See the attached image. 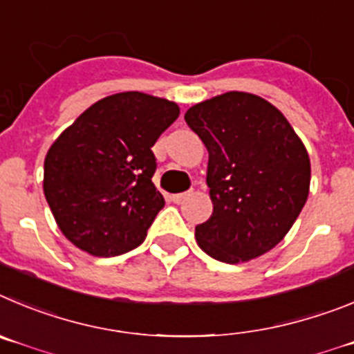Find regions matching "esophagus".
<instances>
[{
  "label": "esophagus",
  "instance_id": "34e87169",
  "mask_svg": "<svg viewBox=\"0 0 354 354\" xmlns=\"http://www.w3.org/2000/svg\"><path fill=\"white\" fill-rule=\"evenodd\" d=\"M190 196V192H181V194H174L173 197H171V199H173V203H176V205H180V203H183L185 199H187V197Z\"/></svg>",
  "mask_w": 354,
  "mask_h": 354
}]
</instances>
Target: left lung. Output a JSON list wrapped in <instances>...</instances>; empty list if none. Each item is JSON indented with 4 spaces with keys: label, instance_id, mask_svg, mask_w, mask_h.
Here are the masks:
<instances>
[{
    "label": "left lung",
    "instance_id": "8db88e82",
    "mask_svg": "<svg viewBox=\"0 0 354 354\" xmlns=\"http://www.w3.org/2000/svg\"><path fill=\"white\" fill-rule=\"evenodd\" d=\"M185 122L209 155L213 213L196 225L199 247L229 264L272 250L307 201L310 160L304 142L275 106L243 91L196 104Z\"/></svg>",
    "mask_w": 354,
    "mask_h": 354
}]
</instances>
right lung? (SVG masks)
<instances>
[{"mask_svg":"<svg viewBox=\"0 0 354 354\" xmlns=\"http://www.w3.org/2000/svg\"><path fill=\"white\" fill-rule=\"evenodd\" d=\"M178 114L174 102L125 91L88 107L54 141L44 162V194L75 247L114 257L145 241L165 205L151 181V146Z\"/></svg>","mask_w":354,"mask_h":354,"instance_id":"obj_1","label":"right lung"}]
</instances>
